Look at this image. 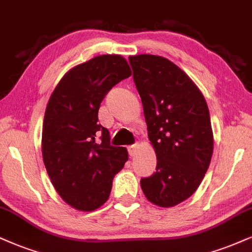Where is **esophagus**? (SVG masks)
<instances>
[{
    "label": "esophagus",
    "mask_w": 252,
    "mask_h": 252,
    "mask_svg": "<svg viewBox=\"0 0 252 252\" xmlns=\"http://www.w3.org/2000/svg\"><path fill=\"white\" fill-rule=\"evenodd\" d=\"M128 151H129V155L133 157V156H136V152H137V146L136 145H130L128 146Z\"/></svg>",
    "instance_id": "esophagus-1"
}]
</instances>
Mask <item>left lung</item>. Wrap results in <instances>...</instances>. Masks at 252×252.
<instances>
[{"label": "left lung", "mask_w": 252, "mask_h": 252, "mask_svg": "<svg viewBox=\"0 0 252 252\" xmlns=\"http://www.w3.org/2000/svg\"><path fill=\"white\" fill-rule=\"evenodd\" d=\"M142 98L149 141L157 156L141 187L150 202L173 207L192 195L208 170L214 137L207 102L192 79L164 57H129Z\"/></svg>", "instance_id": "8db88e82"}]
</instances>
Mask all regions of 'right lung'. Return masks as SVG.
I'll use <instances>...</instances> for the list:
<instances>
[{"label": "right lung", "mask_w": 252, "mask_h": 252, "mask_svg": "<svg viewBox=\"0 0 252 252\" xmlns=\"http://www.w3.org/2000/svg\"><path fill=\"white\" fill-rule=\"evenodd\" d=\"M130 75L122 56L94 57L69 69L47 102L41 132L44 165L60 197L78 211L102 206L114 177L128 160L126 148L110 145L97 113L108 92Z\"/></svg>", "instance_id": "obj_1"}]
</instances>
